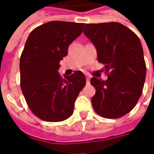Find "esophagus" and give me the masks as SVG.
Here are the masks:
<instances>
[{
  "mask_svg": "<svg viewBox=\"0 0 154 154\" xmlns=\"http://www.w3.org/2000/svg\"><path fill=\"white\" fill-rule=\"evenodd\" d=\"M86 83L90 84V76H88V75H86Z\"/></svg>",
  "mask_w": 154,
  "mask_h": 154,
  "instance_id": "1",
  "label": "esophagus"
}]
</instances>
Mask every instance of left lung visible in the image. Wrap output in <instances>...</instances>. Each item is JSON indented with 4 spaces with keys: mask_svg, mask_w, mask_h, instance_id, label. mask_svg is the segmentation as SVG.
Returning <instances> with one entry per match:
<instances>
[{
    "mask_svg": "<svg viewBox=\"0 0 154 154\" xmlns=\"http://www.w3.org/2000/svg\"><path fill=\"white\" fill-rule=\"evenodd\" d=\"M86 35L95 46L108 79H91L96 93L94 110L105 118H118L128 113L141 96L146 79L145 60L139 38L117 22L86 24Z\"/></svg>",
    "mask_w": 154,
    "mask_h": 154,
    "instance_id": "8db88e82",
    "label": "left lung"
}]
</instances>
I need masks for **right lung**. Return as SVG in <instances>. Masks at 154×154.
I'll return each mask as SVG.
<instances>
[{
	"mask_svg": "<svg viewBox=\"0 0 154 154\" xmlns=\"http://www.w3.org/2000/svg\"><path fill=\"white\" fill-rule=\"evenodd\" d=\"M83 23L51 21L30 33L21 54L20 86L29 108L38 118L62 122L73 114L75 99L86 86L81 71L60 76V61L83 31Z\"/></svg>",
	"mask_w": 154,
	"mask_h": 154,
	"instance_id": "1",
	"label": "right lung"
}]
</instances>
